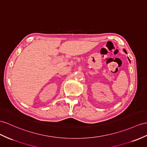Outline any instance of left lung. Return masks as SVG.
Masks as SVG:
<instances>
[{
    "mask_svg": "<svg viewBox=\"0 0 147 147\" xmlns=\"http://www.w3.org/2000/svg\"><path fill=\"white\" fill-rule=\"evenodd\" d=\"M123 51H124V52H125V53H126V54H127V51H126V50H125V49H123ZM128 59H129V61H130V59H129V57H128Z\"/></svg>",
    "mask_w": 147,
    "mask_h": 147,
    "instance_id": "left-lung-1",
    "label": "left lung"
}]
</instances>
